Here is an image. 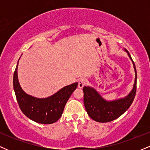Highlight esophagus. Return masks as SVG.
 Returning a JSON list of instances; mask_svg holds the SVG:
<instances>
[{
	"label": "esophagus",
	"instance_id": "1",
	"mask_svg": "<svg viewBox=\"0 0 150 150\" xmlns=\"http://www.w3.org/2000/svg\"><path fill=\"white\" fill-rule=\"evenodd\" d=\"M87 83V80L85 78H80L78 81V87L79 88H82Z\"/></svg>",
	"mask_w": 150,
	"mask_h": 150
}]
</instances>
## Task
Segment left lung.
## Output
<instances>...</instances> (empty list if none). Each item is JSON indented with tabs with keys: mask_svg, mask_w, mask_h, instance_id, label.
Segmentation results:
<instances>
[{
	"mask_svg": "<svg viewBox=\"0 0 150 150\" xmlns=\"http://www.w3.org/2000/svg\"><path fill=\"white\" fill-rule=\"evenodd\" d=\"M133 64L135 72V83L130 94L124 98L113 101H106L101 97L97 91L92 87H84V104L89 116L92 119L99 123H107L116 119L128 109L135 97L137 88V71L135 65L132 61L130 53L126 49Z\"/></svg>",
	"mask_w": 150,
	"mask_h": 150,
	"instance_id": "1",
	"label": "left lung"
}]
</instances>
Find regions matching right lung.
Listing matches in <instances>:
<instances>
[{
    "label": "right lung",
    "instance_id": "1",
    "mask_svg": "<svg viewBox=\"0 0 150 150\" xmlns=\"http://www.w3.org/2000/svg\"><path fill=\"white\" fill-rule=\"evenodd\" d=\"M20 60V59H19ZM19 60L13 75V88L22 113L31 120L42 124H51L61 118L67 101L77 88L78 83L65 86L47 98H36L22 90L18 78Z\"/></svg>",
    "mask_w": 150,
    "mask_h": 150
}]
</instances>
